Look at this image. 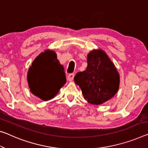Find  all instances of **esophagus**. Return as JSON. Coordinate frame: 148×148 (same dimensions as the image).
Returning <instances> with one entry per match:
<instances>
[{
	"label": "esophagus",
	"mask_w": 148,
	"mask_h": 148,
	"mask_svg": "<svg viewBox=\"0 0 148 148\" xmlns=\"http://www.w3.org/2000/svg\"><path fill=\"white\" fill-rule=\"evenodd\" d=\"M74 74H70L69 76H68V79H69V81H72L74 79Z\"/></svg>",
	"instance_id": "34e87169"
}]
</instances>
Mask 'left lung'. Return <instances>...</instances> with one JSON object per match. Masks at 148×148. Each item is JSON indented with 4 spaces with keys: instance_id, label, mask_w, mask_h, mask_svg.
I'll return each mask as SVG.
<instances>
[{
    "instance_id": "1",
    "label": "left lung",
    "mask_w": 148,
    "mask_h": 148,
    "mask_svg": "<svg viewBox=\"0 0 148 148\" xmlns=\"http://www.w3.org/2000/svg\"><path fill=\"white\" fill-rule=\"evenodd\" d=\"M88 66L79 72L74 82L79 86L84 99L89 103L100 105L113 97L119 90L120 76L107 55L101 49L88 55Z\"/></svg>"
}]
</instances>
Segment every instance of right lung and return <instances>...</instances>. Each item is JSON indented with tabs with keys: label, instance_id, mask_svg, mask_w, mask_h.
Returning a JSON list of instances; mask_svg holds the SVG:
<instances>
[{
	"label": "right lung",
	"instance_id": "1",
	"mask_svg": "<svg viewBox=\"0 0 148 148\" xmlns=\"http://www.w3.org/2000/svg\"><path fill=\"white\" fill-rule=\"evenodd\" d=\"M30 91L43 101L53 99L66 79L63 66L55 51L46 50L35 58L27 72Z\"/></svg>",
	"mask_w": 148,
	"mask_h": 148
}]
</instances>
